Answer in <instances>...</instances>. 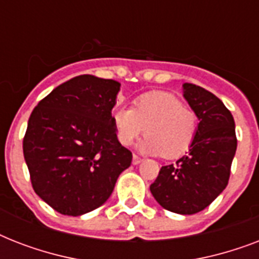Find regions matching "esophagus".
I'll return each mask as SVG.
<instances>
[{"label":"esophagus","instance_id":"obj_1","mask_svg":"<svg viewBox=\"0 0 259 259\" xmlns=\"http://www.w3.org/2000/svg\"><path fill=\"white\" fill-rule=\"evenodd\" d=\"M141 161H142V158L140 157V156H137V154H133V164H134V165H137V164H140Z\"/></svg>","mask_w":259,"mask_h":259}]
</instances>
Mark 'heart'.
<instances>
[{
	"instance_id": "heart-1",
	"label": "heart",
	"mask_w": 259,
	"mask_h": 259,
	"mask_svg": "<svg viewBox=\"0 0 259 259\" xmlns=\"http://www.w3.org/2000/svg\"><path fill=\"white\" fill-rule=\"evenodd\" d=\"M111 121L118 141L129 146L144 132L148 136L140 149L149 154L176 158L192 145L197 132V115L168 93H148L134 101V107L117 106Z\"/></svg>"
}]
</instances>
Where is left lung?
<instances>
[{
  "instance_id": "1",
  "label": "left lung",
  "mask_w": 259,
  "mask_h": 259,
  "mask_svg": "<svg viewBox=\"0 0 259 259\" xmlns=\"http://www.w3.org/2000/svg\"><path fill=\"white\" fill-rule=\"evenodd\" d=\"M184 98L199 118L188 154L162 166L150 192L170 212L192 215L208 207L227 187L237 150L230 110L212 93L184 83Z\"/></svg>"
}]
</instances>
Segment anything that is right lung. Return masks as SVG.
Returning <instances> with one entry per match:
<instances>
[{"mask_svg":"<svg viewBox=\"0 0 259 259\" xmlns=\"http://www.w3.org/2000/svg\"><path fill=\"white\" fill-rule=\"evenodd\" d=\"M121 83L80 75L42 98L22 150L34 192L62 215L101 207L133 154L119 144L111 110Z\"/></svg>","mask_w":259,"mask_h":259,"instance_id":"1","label":"right lung"}]
</instances>
